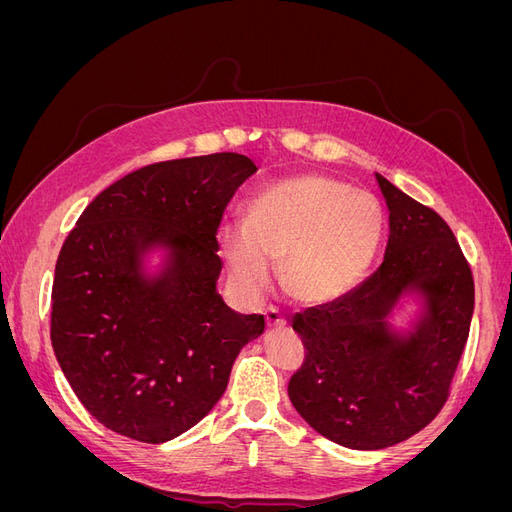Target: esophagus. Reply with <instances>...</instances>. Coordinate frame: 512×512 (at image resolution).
<instances>
[{
	"label": "esophagus",
	"instance_id": "esophagus-1",
	"mask_svg": "<svg viewBox=\"0 0 512 512\" xmlns=\"http://www.w3.org/2000/svg\"><path fill=\"white\" fill-rule=\"evenodd\" d=\"M265 318H267V327L269 329H284L286 327V318L277 312L275 307H269L265 312Z\"/></svg>",
	"mask_w": 512,
	"mask_h": 512
}]
</instances>
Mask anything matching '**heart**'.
<instances>
[{"label":"heart","mask_w":512,"mask_h":512,"mask_svg":"<svg viewBox=\"0 0 512 512\" xmlns=\"http://www.w3.org/2000/svg\"><path fill=\"white\" fill-rule=\"evenodd\" d=\"M384 215L374 194L329 175H301L262 190L245 224L220 230L222 256L247 294L273 286L301 303H331L359 284L382 239Z\"/></svg>","instance_id":"heart-1"}]
</instances>
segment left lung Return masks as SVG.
<instances>
[{
    "label": "left lung",
    "mask_w": 512,
    "mask_h": 512,
    "mask_svg": "<svg viewBox=\"0 0 512 512\" xmlns=\"http://www.w3.org/2000/svg\"><path fill=\"white\" fill-rule=\"evenodd\" d=\"M389 207L382 265L331 303L294 314L305 361L288 382L292 406L320 436L348 448L404 442L438 416L466 348L474 280L440 215L376 173ZM416 293L424 312L412 332L388 322Z\"/></svg>",
    "instance_id": "obj_1"
}]
</instances>
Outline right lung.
<instances>
[{
    "mask_svg": "<svg viewBox=\"0 0 512 512\" xmlns=\"http://www.w3.org/2000/svg\"><path fill=\"white\" fill-rule=\"evenodd\" d=\"M241 153L149 164L108 185L61 245L51 342L87 412L121 436L160 444L205 418L265 316L218 292V228L256 173ZM167 252L158 274L144 256Z\"/></svg>",
    "mask_w": 512,
    "mask_h": 512,
    "instance_id": "obj_1",
    "label": "right lung"
}]
</instances>
